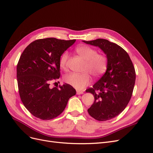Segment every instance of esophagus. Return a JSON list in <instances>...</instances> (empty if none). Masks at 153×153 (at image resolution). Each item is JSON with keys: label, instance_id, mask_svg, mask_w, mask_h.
Returning a JSON list of instances; mask_svg holds the SVG:
<instances>
[{"label": "esophagus", "instance_id": "34e87169", "mask_svg": "<svg viewBox=\"0 0 153 153\" xmlns=\"http://www.w3.org/2000/svg\"><path fill=\"white\" fill-rule=\"evenodd\" d=\"M76 94H84V92L80 91H76Z\"/></svg>", "mask_w": 153, "mask_h": 153}]
</instances>
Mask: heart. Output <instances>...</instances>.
I'll list each match as a JSON object with an SVG mask.
<instances>
[{"instance_id":"b5f03b06","label":"heart","mask_w":153,"mask_h":153,"mask_svg":"<svg viewBox=\"0 0 153 153\" xmlns=\"http://www.w3.org/2000/svg\"><path fill=\"white\" fill-rule=\"evenodd\" d=\"M76 53L85 61V64L82 73H71L64 77V80L76 89H82L90 84L91 76L99 77L103 75L107 68V58L105 55L98 53L97 50L87 45L79 46L76 48ZM68 58V52H64L60 57L59 64L62 69L66 68ZM89 72L88 73L87 71Z\"/></svg>"}]
</instances>
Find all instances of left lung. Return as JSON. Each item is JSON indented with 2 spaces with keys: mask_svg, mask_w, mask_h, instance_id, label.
I'll return each instance as SVG.
<instances>
[{
  "mask_svg": "<svg viewBox=\"0 0 153 153\" xmlns=\"http://www.w3.org/2000/svg\"><path fill=\"white\" fill-rule=\"evenodd\" d=\"M83 42L98 47L106 55L105 73L86 92L94 97L87 110L89 114L98 121H108L121 114L130 100L136 78L135 68L128 53L117 44L104 39Z\"/></svg>",
  "mask_w": 153,
  "mask_h": 153,
  "instance_id": "8db88e82",
  "label": "left lung"
}]
</instances>
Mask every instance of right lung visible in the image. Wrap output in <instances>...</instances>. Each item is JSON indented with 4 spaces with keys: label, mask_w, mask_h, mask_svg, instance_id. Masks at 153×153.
<instances>
[{
    "label": "right lung",
    "mask_w": 153,
    "mask_h": 153,
    "mask_svg": "<svg viewBox=\"0 0 153 153\" xmlns=\"http://www.w3.org/2000/svg\"><path fill=\"white\" fill-rule=\"evenodd\" d=\"M76 39L54 38L37 39L25 48L16 68L18 91L25 108L42 120L57 117L76 90L69 84L50 88V81L59 78L61 55Z\"/></svg>",
    "instance_id": "obj_1"
}]
</instances>
